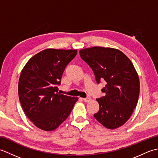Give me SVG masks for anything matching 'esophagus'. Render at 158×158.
<instances>
[{
  "label": "esophagus",
  "instance_id": "34e87169",
  "mask_svg": "<svg viewBox=\"0 0 158 158\" xmlns=\"http://www.w3.org/2000/svg\"><path fill=\"white\" fill-rule=\"evenodd\" d=\"M83 101H84V102H89V101L90 100H91V98H90V97H87V98H83Z\"/></svg>",
  "mask_w": 158,
  "mask_h": 158
}]
</instances>
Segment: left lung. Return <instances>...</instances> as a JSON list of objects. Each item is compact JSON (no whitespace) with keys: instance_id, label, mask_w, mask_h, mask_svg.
I'll use <instances>...</instances> for the list:
<instances>
[{"instance_id":"8db88e82","label":"left lung","mask_w":158,"mask_h":158,"mask_svg":"<svg viewBox=\"0 0 158 158\" xmlns=\"http://www.w3.org/2000/svg\"><path fill=\"white\" fill-rule=\"evenodd\" d=\"M81 59L90 66L98 84L106 85L105 95L97 98L99 110L96 119L106 128L122 126L130 117L138 102L140 82L130 60L118 49L93 47L79 51Z\"/></svg>"}]
</instances>
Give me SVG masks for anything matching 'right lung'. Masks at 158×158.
<instances>
[{"label":"right lung","mask_w":158,"mask_h":158,"mask_svg":"<svg viewBox=\"0 0 158 158\" xmlns=\"http://www.w3.org/2000/svg\"><path fill=\"white\" fill-rule=\"evenodd\" d=\"M77 50L47 49L23 67L18 83L19 99L25 114L39 128L56 129L66 120L78 100L58 92L64 70Z\"/></svg>","instance_id":"add662e5"}]
</instances>
